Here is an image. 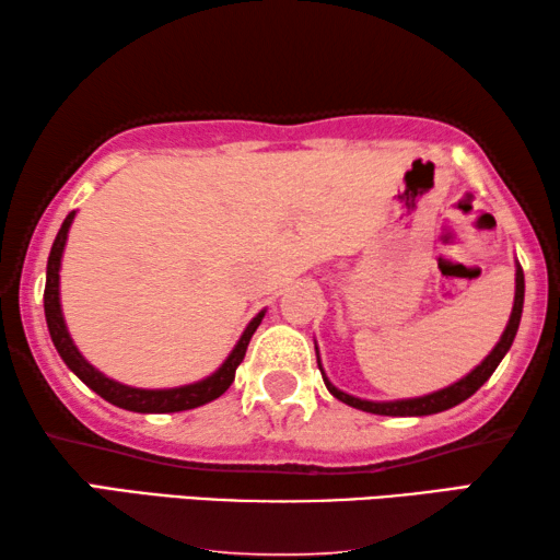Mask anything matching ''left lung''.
<instances>
[{"mask_svg":"<svg viewBox=\"0 0 560 560\" xmlns=\"http://www.w3.org/2000/svg\"><path fill=\"white\" fill-rule=\"evenodd\" d=\"M523 294H526V281H523V269L516 264V296H513V312L509 324H505V331L501 334V341L493 346V351L488 353V357L478 363V366L471 371V374H466L456 384H451L446 388H441V392H433V394H425L419 398H401V401H366V398H357L351 394L341 392V388H336L331 381L326 378L324 369H322V359H318V351H316V361H318V369H322V376H324V384L331 396L339 398V401L349 404L353 408H361V411L366 413H378V416H431V413H441L446 411V408H454L460 401H466L468 396H474L478 388H481L491 374L499 366L501 359L509 353L513 339H516V331H518V324H521V314H523Z\"/></svg>","mask_w":560,"mask_h":560,"instance_id":"obj_1","label":"left lung"}]
</instances>
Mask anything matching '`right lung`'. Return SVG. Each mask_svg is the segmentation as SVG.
Listing matches in <instances>:
<instances>
[{
    "label": "right lung",
    "mask_w": 560,
    "mask_h": 560,
    "mask_svg": "<svg viewBox=\"0 0 560 560\" xmlns=\"http://www.w3.org/2000/svg\"><path fill=\"white\" fill-rule=\"evenodd\" d=\"M72 221H74V211H69L65 224H61L59 234L55 238V244H51L49 261H47V287H44V316H47L49 336L57 346L61 361H65L67 366L72 369L89 388H92V392L100 394L104 401H109L119 408H127V411H137V413L189 411V408H197V406L214 401V398L224 394L226 388L234 384L236 366L244 361L246 346H248V341H252L256 328H259L264 312L256 314L252 318V324L244 328L242 339L236 341L234 351L229 353V359L221 363L214 374L197 381V384H186V386H176V388H135V386L119 384V381L104 376L100 369H94L92 363H89L82 353H79V349L72 341V336H69V331H67L65 314H61L59 266H61V254H65L67 234H69V226H72Z\"/></svg>",
    "instance_id": "right-lung-1"
}]
</instances>
